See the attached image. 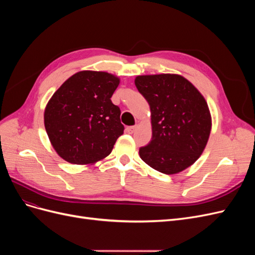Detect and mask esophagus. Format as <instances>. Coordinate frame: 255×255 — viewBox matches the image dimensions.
<instances>
[{
    "label": "esophagus",
    "instance_id": "1",
    "mask_svg": "<svg viewBox=\"0 0 255 255\" xmlns=\"http://www.w3.org/2000/svg\"><path fill=\"white\" fill-rule=\"evenodd\" d=\"M137 126H134V127H128L127 128H126V130H127V133H128V134H133L135 130L137 129Z\"/></svg>",
    "mask_w": 255,
    "mask_h": 255
}]
</instances>
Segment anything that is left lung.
I'll return each mask as SVG.
<instances>
[{
	"label": "left lung",
	"instance_id": "1",
	"mask_svg": "<svg viewBox=\"0 0 255 255\" xmlns=\"http://www.w3.org/2000/svg\"><path fill=\"white\" fill-rule=\"evenodd\" d=\"M138 91L151 111L152 139L139 149L146 165L165 174H175L201 155L212 129L204 97L179 74L138 75Z\"/></svg>",
	"mask_w": 255,
	"mask_h": 255
}]
</instances>
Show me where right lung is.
<instances>
[{
    "mask_svg": "<svg viewBox=\"0 0 255 255\" xmlns=\"http://www.w3.org/2000/svg\"><path fill=\"white\" fill-rule=\"evenodd\" d=\"M119 83L114 74L85 70L54 92L44 110V128L61 158L88 165L110 155L125 129L120 109L111 100Z\"/></svg>",
    "mask_w": 255,
    "mask_h": 255,
    "instance_id": "obj_1",
    "label": "right lung"
}]
</instances>
